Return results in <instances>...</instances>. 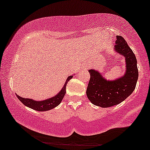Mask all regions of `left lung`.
I'll list each match as a JSON object with an SVG mask.
<instances>
[{
	"label": "left lung",
	"instance_id": "left-lung-1",
	"mask_svg": "<svg viewBox=\"0 0 150 150\" xmlns=\"http://www.w3.org/2000/svg\"><path fill=\"white\" fill-rule=\"evenodd\" d=\"M114 51L125 58V74L114 80H107L97 70H89L90 79L87 88V98L96 106L107 108L123 101L135 89L138 70L137 59L126 41L117 36Z\"/></svg>",
	"mask_w": 150,
	"mask_h": 150
}]
</instances>
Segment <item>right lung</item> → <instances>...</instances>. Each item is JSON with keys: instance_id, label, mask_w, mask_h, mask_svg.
<instances>
[{"instance_id": "add662e5", "label": "right lung", "mask_w": 150, "mask_h": 150, "mask_svg": "<svg viewBox=\"0 0 150 150\" xmlns=\"http://www.w3.org/2000/svg\"><path fill=\"white\" fill-rule=\"evenodd\" d=\"M73 75H70L67 78L66 81L64 86L63 88L61 89L59 92L54 97L49 98V99H45V100L42 101H36L32 99H27V98H23L20 97V96L17 95V97L24 105H25L27 107L32 108V109L36 110L38 111H49V110L52 109V108L56 107L58 106L63 100V97H64L65 92H66V85L68 82V81L72 79Z\"/></svg>"}]
</instances>
